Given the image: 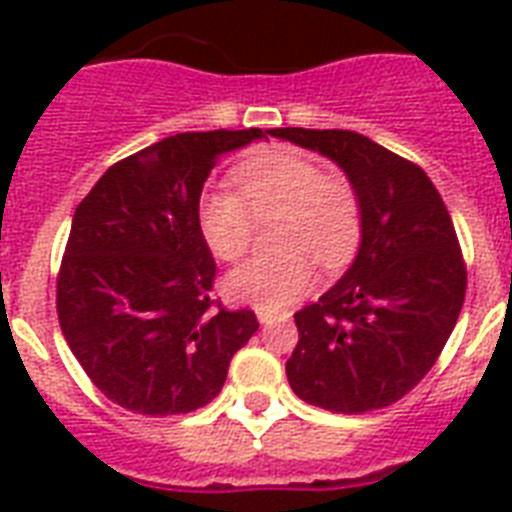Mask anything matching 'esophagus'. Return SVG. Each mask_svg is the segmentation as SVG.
Returning a JSON list of instances; mask_svg holds the SVG:
<instances>
[{
    "mask_svg": "<svg viewBox=\"0 0 512 512\" xmlns=\"http://www.w3.org/2000/svg\"><path fill=\"white\" fill-rule=\"evenodd\" d=\"M289 319V313L284 311H271V308H257V321L260 324H273V321Z\"/></svg>",
    "mask_w": 512,
    "mask_h": 512,
    "instance_id": "34e87169",
    "label": "esophagus"
}]
</instances>
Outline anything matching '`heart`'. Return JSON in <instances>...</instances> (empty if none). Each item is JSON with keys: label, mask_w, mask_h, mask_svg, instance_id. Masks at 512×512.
I'll list each match as a JSON object with an SVG mask.
<instances>
[{"label": "heart", "mask_w": 512, "mask_h": 512, "mask_svg": "<svg viewBox=\"0 0 512 512\" xmlns=\"http://www.w3.org/2000/svg\"><path fill=\"white\" fill-rule=\"evenodd\" d=\"M233 191L199 201L201 236L212 255L231 263L247 252L255 220L279 217L273 257H255L225 279V295L260 308H284L313 284V265L335 273L361 241V196L345 175H329L300 154H268L233 170Z\"/></svg>", "instance_id": "heart-1"}]
</instances>
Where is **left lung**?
<instances>
[{
  "label": "left lung",
  "mask_w": 512,
  "mask_h": 512,
  "mask_svg": "<svg viewBox=\"0 0 512 512\" xmlns=\"http://www.w3.org/2000/svg\"><path fill=\"white\" fill-rule=\"evenodd\" d=\"M337 162L361 196V247L345 276L295 313L289 385L305 404L361 414L430 372L460 319L468 271L441 193L414 162L350 130H268Z\"/></svg>",
  "instance_id": "8db88e82"
}]
</instances>
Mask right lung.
Instances as JSON below:
<instances>
[{
	"label": "right lung",
	"mask_w": 512,
	"mask_h": 512,
	"mask_svg": "<svg viewBox=\"0 0 512 512\" xmlns=\"http://www.w3.org/2000/svg\"><path fill=\"white\" fill-rule=\"evenodd\" d=\"M263 130L180 132L127 156L76 207L58 273V321L95 388L138 414L209 404L252 311L212 300L215 257L199 228L204 180Z\"/></svg>",
	"instance_id": "obj_1"
}]
</instances>
